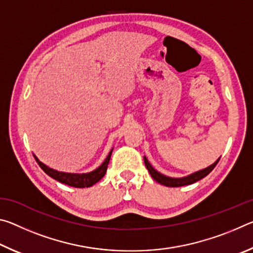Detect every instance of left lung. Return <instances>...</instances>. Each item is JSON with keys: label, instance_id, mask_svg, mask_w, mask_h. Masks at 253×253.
Listing matches in <instances>:
<instances>
[{"label": "left lung", "instance_id": "obj_1", "mask_svg": "<svg viewBox=\"0 0 253 253\" xmlns=\"http://www.w3.org/2000/svg\"><path fill=\"white\" fill-rule=\"evenodd\" d=\"M220 161V158H217V160L211 164L208 168H205L201 170H198V172H194L190 175H187V176H183V177H169V176H166V175L162 174L156 170L155 169L153 168L151 165V163L148 162V160L146 157L144 156V162H145V165H146V168L148 169L149 174L152 175V177L155 179L157 183L162 184V185H165V186H169V187H178V186H184V185H190V184H193L195 182L200 181V179H202L203 177L207 176V175L212 172V169L215 168V165L217 164V162Z\"/></svg>", "mask_w": 253, "mask_h": 253}]
</instances>
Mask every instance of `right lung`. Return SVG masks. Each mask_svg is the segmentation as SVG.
Listing matches in <instances>:
<instances>
[{
  "mask_svg": "<svg viewBox=\"0 0 253 253\" xmlns=\"http://www.w3.org/2000/svg\"><path fill=\"white\" fill-rule=\"evenodd\" d=\"M113 149L109 152L108 156L106 157V160L104 161V163L97 168L95 170L89 173H66V172H59L57 169H53L46 166L43 163L39 161L36 155H33L36 161L38 162L40 168L44 170V172L49 175L50 177H52L54 179H57L58 182L67 184L69 186H74V187H78V188H84V187H90L92 186L93 184H96L97 182H99L100 179L105 176L107 168H108L109 161H110V156L111 153H113Z\"/></svg>",
  "mask_w": 253,
  "mask_h": 253,
  "instance_id": "obj_1",
  "label": "right lung"
}]
</instances>
